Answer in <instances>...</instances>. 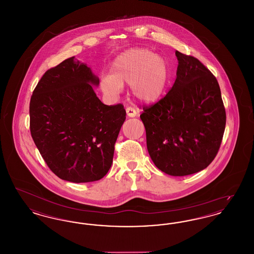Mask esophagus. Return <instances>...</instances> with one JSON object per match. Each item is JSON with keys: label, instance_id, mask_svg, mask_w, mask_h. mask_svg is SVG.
<instances>
[{"label": "esophagus", "instance_id": "obj_1", "mask_svg": "<svg viewBox=\"0 0 254 254\" xmlns=\"http://www.w3.org/2000/svg\"><path fill=\"white\" fill-rule=\"evenodd\" d=\"M127 115L128 116V117H136L138 114H139V112L136 110L135 109H133L131 107H127Z\"/></svg>", "mask_w": 254, "mask_h": 254}]
</instances>
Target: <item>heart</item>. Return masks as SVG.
<instances>
[{
  "mask_svg": "<svg viewBox=\"0 0 254 254\" xmlns=\"http://www.w3.org/2000/svg\"><path fill=\"white\" fill-rule=\"evenodd\" d=\"M166 60L151 50L133 49L124 52L111 65V75L101 78V87L107 94L116 96L123 85H131L140 101L153 103L163 95L169 81Z\"/></svg>",
  "mask_w": 254,
  "mask_h": 254,
  "instance_id": "heart-1",
  "label": "heart"
}]
</instances>
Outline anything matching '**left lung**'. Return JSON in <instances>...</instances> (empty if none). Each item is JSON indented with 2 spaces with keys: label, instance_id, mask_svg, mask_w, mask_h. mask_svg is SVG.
<instances>
[{
  "label": "left lung",
  "instance_id": "obj_1",
  "mask_svg": "<svg viewBox=\"0 0 254 254\" xmlns=\"http://www.w3.org/2000/svg\"><path fill=\"white\" fill-rule=\"evenodd\" d=\"M178 67L166 96L143 107L146 146L158 169L186 176L205 169L217 155L226 109L217 79L193 56L175 51Z\"/></svg>",
  "mask_w": 254,
  "mask_h": 254
}]
</instances>
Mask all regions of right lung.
Wrapping results in <instances>:
<instances>
[{
	"label": "right lung",
	"mask_w": 254,
	"mask_h": 254,
	"mask_svg": "<svg viewBox=\"0 0 254 254\" xmlns=\"http://www.w3.org/2000/svg\"><path fill=\"white\" fill-rule=\"evenodd\" d=\"M90 84L99 80L74 57L49 68L29 104L32 139L50 170L73 183L102 179L109 171L126 109L107 106Z\"/></svg>",
	"instance_id": "obj_1"
}]
</instances>
